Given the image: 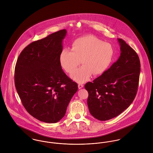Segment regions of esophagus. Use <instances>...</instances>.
Returning <instances> with one entry per match:
<instances>
[{
  "instance_id": "1",
  "label": "esophagus",
  "mask_w": 153,
  "mask_h": 153,
  "mask_svg": "<svg viewBox=\"0 0 153 153\" xmlns=\"http://www.w3.org/2000/svg\"><path fill=\"white\" fill-rule=\"evenodd\" d=\"M83 87H84V85L81 84H78V88H79V89H81V88H82Z\"/></svg>"
}]
</instances>
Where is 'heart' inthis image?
<instances>
[{"label":"heart","mask_w":153,"mask_h":153,"mask_svg":"<svg viewBox=\"0 0 153 153\" xmlns=\"http://www.w3.org/2000/svg\"><path fill=\"white\" fill-rule=\"evenodd\" d=\"M114 55L113 46L94 36H85L75 39L71 51L64 49L59 55L60 64L68 73H72L81 62L71 78L79 83L87 81L92 74H104L111 65Z\"/></svg>","instance_id":"heart-1"}]
</instances>
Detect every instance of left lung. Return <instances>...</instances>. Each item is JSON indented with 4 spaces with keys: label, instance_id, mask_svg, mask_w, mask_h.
Listing matches in <instances>:
<instances>
[{
    "label": "left lung",
    "instance_id": "left-lung-1",
    "mask_svg": "<svg viewBox=\"0 0 153 153\" xmlns=\"http://www.w3.org/2000/svg\"><path fill=\"white\" fill-rule=\"evenodd\" d=\"M121 53L118 60L85 88L88 92L90 114L100 121L113 118L127 109L138 89L140 62L135 51L122 39H118Z\"/></svg>",
    "mask_w": 153,
    "mask_h": 153
}]
</instances>
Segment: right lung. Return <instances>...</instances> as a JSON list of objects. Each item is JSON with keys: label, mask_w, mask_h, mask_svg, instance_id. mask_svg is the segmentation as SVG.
Instances as JSON below:
<instances>
[{"label": "right lung", "mask_w": 153, "mask_h": 153, "mask_svg": "<svg viewBox=\"0 0 153 153\" xmlns=\"http://www.w3.org/2000/svg\"><path fill=\"white\" fill-rule=\"evenodd\" d=\"M66 29L28 45L15 69V84L22 104L34 118L55 123L65 115L78 84L63 71L59 61Z\"/></svg>", "instance_id": "add662e5"}]
</instances>
